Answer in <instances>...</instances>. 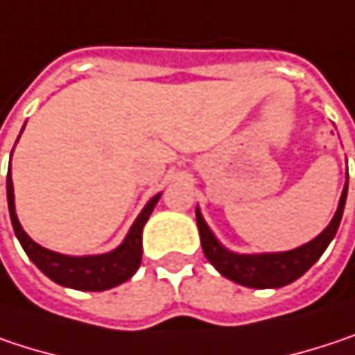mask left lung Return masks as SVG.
I'll list each match as a JSON object with an SVG mask.
<instances>
[{
    "mask_svg": "<svg viewBox=\"0 0 355 355\" xmlns=\"http://www.w3.org/2000/svg\"><path fill=\"white\" fill-rule=\"evenodd\" d=\"M345 197H347V182L343 187L341 199H339V207L331 219V223L313 240L305 243L297 250L291 252H280V254H234L230 250H225L221 243L215 240V236L211 234L209 225L205 223L201 211L197 209V227H199V236H201V245H203V254L209 260L211 264L223 274L225 278L250 286V288H278L284 284H291L293 280H297L321 258V254L325 252V248L329 242L336 238L345 207Z\"/></svg>",
    "mask_w": 355,
    "mask_h": 355,
    "instance_id": "left-lung-1",
    "label": "left lung"
}]
</instances>
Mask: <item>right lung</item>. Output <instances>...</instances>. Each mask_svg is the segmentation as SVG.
Masks as SVG:
<instances>
[{"label":"right lung","instance_id":"add662e5","mask_svg":"<svg viewBox=\"0 0 355 355\" xmlns=\"http://www.w3.org/2000/svg\"><path fill=\"white\" fill-rule=\"evenodd\" d=\"M6 187H8L10 219H12L17 240L21 243L24 252L28 254V258L56 284L77 288V291H107V288H113V286L130 280L134 272L140 268V262H142V230H144V223L148 221L154 205L158 203L160 195H156L148 201V205L138 215L130 234L125 236V240L119 248H115L110 254H101V256L75 258V256L50 252V250L38 245L34 240L28 238V234L21 230V225L17 221L16 207H14V184H12L10 171H8Z\"/></svg>","mask_w":355,"mask_h":355}]
</instances>
